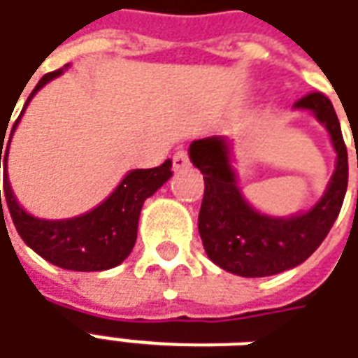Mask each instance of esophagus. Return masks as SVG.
<instances>
[{
    "label": "esophagus",
    "instance_id": "34e87169",
    "mask_svg": "<svg viewBox=\"0 0 358 358\" xmlns=\"http://www.w3.org/2000/svg\"><path fill=\"white\" fill-rule=\"evenodd\" d=\"M191 166V159H189V154L185 150H179L173 154V169L175 171H181V169H187Z\"/></svg>",
    "mask_w": 358,
    "mask_h": 358
}]
</instances>
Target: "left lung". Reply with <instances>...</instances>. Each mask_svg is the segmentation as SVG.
I'll return each instance as SVG.
<instances>
[{"instance_id": "left-lung-1", "label": "left lung", "mask_w": 358, "mask_h": 358, "mask_svg": "<svg viewBox=\"0 0 358 358\" xmlns=\"http://www.w3.org/2000/svg\"><path fill=\"white\" fill-rule=\"evenodd\" d=\"M296 110H310L326 125L337 152V166L328 191L305 214L270 217L258 214L243 199L231 164L229 144L220 136L194 141L189 156L204 175V199L199 233L208 258L243 278H266L303 264L331 229L347 192V146L328 96L310 92L295 102Z\"/></svg>"}]
</instances>
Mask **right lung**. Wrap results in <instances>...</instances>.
Wrapping results in <instances>:
<instances>
[{
    "instance_id": "add662e5",
    "label": "right lung",
    "mask_w": 358,
    "mask_h": 358,
    "mask_svg": "<svg viewBox=\"0 0 358 358\" xmlns=\"http://www.w3.org/2000/svg\"><path fill=\"white\" fill-rule=\"evenodd\" d=\"M65 69L67 67L52 71L40 78V83L30 92L22 111L27 110L32 96L45 83L59 77ZM19 119L15 121L13 131L19 123ZM5 131L7 129H3V138ZM9 144H11V136H9ZM9 144H5L3 191L13 224L17 227L21 239L36 255L63 270L102 272V270H110L121 264L134 247L138 215L143 210L144 200L152 196L173 175L171 159H166L162 166L152 167V169H134L131 173H127L117 189L111 192L100 206H96L90 212L78 217H71V220H40L24 212L13 194L9 177H7ZM1 148H3V141H1Z\"/></svg>"
}]
</instances>
